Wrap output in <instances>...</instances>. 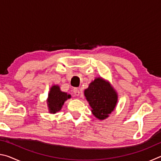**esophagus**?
Segmentation results:
<instances>
[{
    "label": "esophagus",
    "mask_w": 161,
    "mask_h": 161,
    "mask_svg": "<svg viewBox=\"0 0 161 161\" xmlns=\"http://www.w3.org/2000/svg\"><path fill=\"white\" fill-rule=\"evenodd\" d=\"M73 93H74L75 96H79L80 94V92L77 88H75L74 89H73Z\"/></svg>",
    "instance_id": "obj_1"
}]
</instances>
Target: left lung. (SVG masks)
<instances>
[{
    "label": "left lung",
    "instance_id": "obj_1",
    "mask_svg": "<svg viewBox=\"0 0 161 161\" xmlns=\"http://www.w3.org/2000/svg\"><path fill=\"white\" fill-rule=\"evenodd\" d=\"M84 95L92 108V114L99 119L107 118L116 107L117 94L102 78H97L90 83L84 91Z\"/></svg>",
    "mask_w": 161,
    "mask_h": 161
}]
</instances>
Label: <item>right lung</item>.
<instances>
[{
  "label": "right lung",
  "mask_w": 161,
  "mask_h": 161,
  "mask_svg": "<svg viewBox=\"0 0 161 161\" xmlns=\"http://www.w3.org/2000/svg\"><path fill=\"white\" fill-rule=\"evenodd\" d=\"M69 98H71V95L61 92L58 85L53 86L48 94L47 103L50 112L55 114L60 111L65 101Z\"/></svg>",
  "instance_id": "obj_1"
}]
</instances>
